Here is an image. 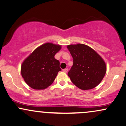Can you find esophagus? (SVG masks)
Segmentation results:
<instances>
[{
  "label": "esophagus",
  "mask_w": 126,
  "mask_h": 126,
  "mask_svg": "<svg viewBox=\"0 0 126 126\" xmlns=\"http://www.w3.org/2000/svg\"><path fill=\"white\" fill-rule=\"evenodd\" d=\"M63 71L64 73H67L68 71V68H64V69L63 70Z\"/></svg>",
  "instance_id": "esophagus-1"
}]
</instances>
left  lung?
<instances>
[{
	"mask_svg": "<svg viewBox=\"0 0 126 126\" xmlns=\"http://www.w3.org/2000/svg\"><path fill=\"white\" fill-rule=\"evenodd\" d=\"M73 58L68 76L71 82L82 90L93 89L99 85L106 72L104 60L91 47L82 44L67 46Z\"/></svg>",
	"mask_w": 126,
	"mask_h": 126,
	"instance_id": "8db88e82",
	"label": "left lung"
}]
</instances>
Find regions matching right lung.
<instances>
[{"label": "right lung", "instance_id": "add662e5", "mask_svg": "<svg viewBox=\"0 0 126 126\" xmlns=\"http://www.w3.org/2000/svg\"><path fill=\"white\" fill-rule=\"evenodd\" d=\"M62 48L60 45L47 42L35 49L21 66V74L32 89L42 90L53 83L59 71L60 62L55 55Z\"/></svg>", "mask_w": 126, "mask_h": 126}]
</instances>
